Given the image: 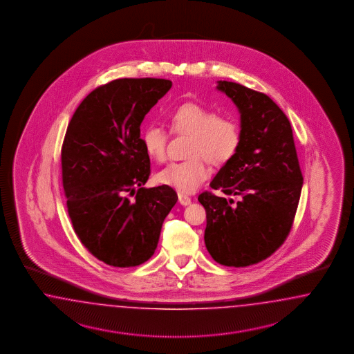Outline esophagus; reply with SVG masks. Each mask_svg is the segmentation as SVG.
Wrapping results in <instances>:
<instances>
[{"instance_id": "34e87169", "label": "esophagus", "mask_w": 354, "mask_h": 354, "mask_svg": "<svg viewBox=\"0 0 354 354\" xmlns=\"http://www.w3.org/2000/svg\"><path fill=\"white\" fill-rule=\"evenodd\" d=\"M178 198H179V203H180V205H183V206L189 205L192 203L191 197H189V196H187V194H183V193H179V194H178Z\"/></svg>"}]
</instances>
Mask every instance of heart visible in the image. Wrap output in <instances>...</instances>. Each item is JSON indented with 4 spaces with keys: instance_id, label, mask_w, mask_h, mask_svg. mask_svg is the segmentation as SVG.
<instances>
[{
    "instance_id": "b5f03b06",
    "label": "heart",
    "mask_w": 354,
    "mask_h": 354,
    "mask_svg": "<svg viewBox=\"0 0 354 354\" xmlns=\"http://www.w3.org/2000/svg\"><path fill=\"white\" fill-rule=\"evenodd\" d=\"M171 132L191 135L187 156L188 160L175 162L162 170L158 182L176 188L179 192L191 193L207 179L213 165L231 161L241 142V131L235 120L216 115L214 110L197 102H185L175 107L169 117ZM167 131L150 124L142 132V145L151 160L167 161Z\"/></svg>"
}]
</instances>
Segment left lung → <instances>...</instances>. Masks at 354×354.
I'll return each instance as SVG.
<instances>
[{"label": "left lung", "mask_w": 354, "mask_h": 354, "mask_svg": "<svg viewBox=\"0 0 354 354\" xmlns=\"http://www.w3.org/2000/svg\"><path fill=\"white\" fill-rule=\"evenodd\" d=\"M241 113V142L205 191V244L214 261L245 268L270 257L288 237L300 201L302 172L290 120L265 93L219 82Z\"/></svg>", "instance_id": "8db88e82"}]
</instances>
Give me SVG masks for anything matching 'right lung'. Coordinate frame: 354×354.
<instances>
[{"instance_id": "obj_1", "label": "right lung", "mask_w": 354, "mask_h": 354, "mask_svg": "<svg viewBox=\"0 0 354 354\" xmlns=\"http://www.w3.org/2000/svg\"><path fill=\"white\" fill-rule=\"evenodd\" d=\"M172 83L124 77L97 86L70 120L61 149L68 216L80 243L114 268L148 261L178 201L171 187L144 188L150 160L140 124Z\"/></svg>"}]
</instances>
